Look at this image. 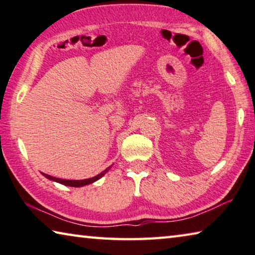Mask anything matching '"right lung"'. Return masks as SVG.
Listing matches in <instances>:
<instances>
[{
	"label": "right lung",
	"instance_id": "obj_1",
	"mask_svg": "<svg viewBox=\"0 0 255 255\" xmlns=\"http://www.w3.org/2000/svg\"><path fill=\"white\" fill-rule=\"evenodd\" d=\"M111 167H108V168H106L104 172H102L100 174H98L97 176L95 177H91V178H87V179H82V181H76V179H62V178H57V177H53L51 176V175H47V174H44L43 175L48 179H51V181H54V182H57V183H61V184L63 185H66V186H74V187H80V186H85V185H88V184H91V183H94L97 181V179H99L100 177H103L104 175H105L108 169H110Z\"/></svg>",
	"mask_w": 255,
	"mask_h": 255
}]
</instances>
